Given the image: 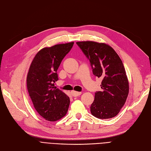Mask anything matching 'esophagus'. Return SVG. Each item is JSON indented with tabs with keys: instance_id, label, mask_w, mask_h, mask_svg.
<instances>
[{
	"instance_id": "1",
	"label": "esophagus",
	"mask_w": 151,
	"mask_h": 151,
	"mask_svg": "<svg viewBox=\"0 0 151 151\" xmlns=\"http://www.w3.org/2000/svg\"><path fill=\"white\" fill-rule=\"evenodd\" d=\"M81 92H77V91H71V94L72 96L74 97H76V96H79L81 94Z\"/></svg>"
}]
</instances>
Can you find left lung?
<instances>
[{"mask_svg": "<svg viewBox=\"0 0 151 151\" xmlns=\"http://www.w3.org/2000/svg\"><path fill=\"white\" fill-rule=\"evenodd\" d=\"M88 58L93 74L102 79L101 91L95 93L91 113L99 119L116 116L124 105L129 84L120 57L109 45L94 42H76Z\"/></svg>", "mask_w": 151, "mask_h": 151, "instance_id": "obj_1", "label": "left lung"}]
</instances>
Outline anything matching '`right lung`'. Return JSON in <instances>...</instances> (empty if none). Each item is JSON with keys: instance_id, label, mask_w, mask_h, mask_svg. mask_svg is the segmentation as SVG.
Masks as SVG:
<instances>
[{"instance_id": "add662e5", "label": "right lung", "mask_w": 151, "mask_h": 151, "mask_svg": "<svg viewBox=\"0 0 151 151\" xmlns=\"http://www.w3.org/2000/svg\"><path fill=\"white\" fill-rule=\"evenodd\" d=\"M73 45L70 42L42 49L29 68L26 83L30 98L39 115L50 122L65 116L69 106V98L54 83L58 80L57 71L61 62Z\"/></svg>"}]
</instances>
